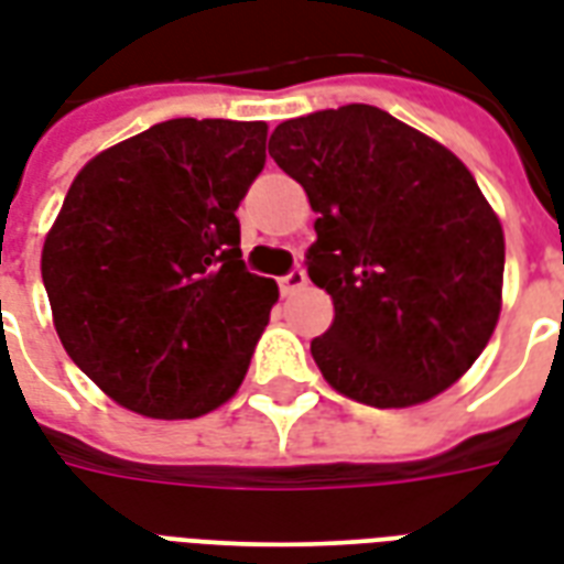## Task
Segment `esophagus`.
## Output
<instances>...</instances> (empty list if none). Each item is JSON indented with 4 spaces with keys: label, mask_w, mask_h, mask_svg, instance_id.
Instances as JSON below:
<instances>
[{
    "label": "esophagus",
    "mask_w": 564,
    "mask_h": 564,
    "mask_svg": "<svg viewBox=\"0 0 564 564\" xmlns=\"http://www.w3.org/2000/svg\"><path fill=\"white\" fill-rule=\"evenodd\" d=\"M304 283H307V274H304V269H293L290 274H283L281 278V293L283 295L299 293Z\"/></svg>",
    "instance_id": "esophagus-1"
}]
</instances>
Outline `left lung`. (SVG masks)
Wrapping results in <instances>:
<instances>
[{"instance_id":"1","label":"left lung","mask_w":564,"mask_h":564,"mask_svg":"<svg viewBox=\"0 0 564 564\" xmlns=\"http://www.w3.org/2000/svg\"><path fill=\"white\" fill-rule=\"evenodd\" d=\"M269 154L319 215L307 274L335 304L311 340L325 382L377 410L452 388L502 311V224L466 164L370 104L281 122Z\"/></svg>"}]
</instances>
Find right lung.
<instances>
[{"label": "right lung", "instance_id": "obj_1", "mask_svg": "<svg viewBox=\"0 0 564 564\" xmlns=\"http://www.w3.org/2000/svg\"><path fill=\"white\" fill-rule=\"evenodd\" d=\"M265 137V122L170 119L70 182L41 278L70 361L124 410L199 419L239 391L278 302L245 269L236 218Z\"/></svg>", "mask_w": 564, "mask_h": 564}]
</instances>
